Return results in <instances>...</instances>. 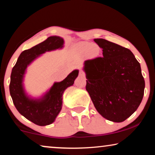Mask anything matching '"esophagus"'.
I'll list each match as a JSON object with an SVG mask.
<instances>
[{"instance_id":"esophagus-1","label":"esophagus","mask_w":155,"mask_h":155,"mask_svg":"<svg viewBox=\"0 0 155 155\" xmlns=\"http://www.w3.org/2000/svg\"><path fill=\"white\" fill-rule=\"evenodd\" d=\"M79 76H80V77H82V78H84V76H85V74H84L83 71H80V73H79Z\"/></svg>"}]
</instances>
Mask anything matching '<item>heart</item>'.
I'll return each instance as SVG.
<instances>
[{
	"label": "heart",
	"mask_w": 155,
	"mask_h": 155,
	"mask_svg": "<svg viewBox=\"0 0 155 155\" xmlns=\"http://www.w3.org/2000/svg\"><path fill=\"white\" fill-rule=\"evenodd\" d=\"M80 48L81 49V51L83 53H87V52H90V54L91 56H94L97 54V53L96 54L95 52H97V48L96 46H93L92 44L89 43V42H82L79 44Z\"/></svg>",
	"instance_id": "heart-1"
}]
</instances>
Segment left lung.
I'll return each mask as SVG.
<instances>
[{
	"mask_svg": "<svg viewBox=\"0 0 155 155\" xmlns=\"http://www.w3.org/2000/svg\"><path fill=\"white\" fill-rule=\"evenodd\" d=\"M94 41L102 48L103 56L84 61L86 90L99 114L111 121L123 122L143 98L140 65L128 48L104 39Z\"/></svg>",
	"mask_w": 155,
	"mask_h": 155,
	"instance_id": "obj_1",
	"label": "left lung"
}]
</instances>
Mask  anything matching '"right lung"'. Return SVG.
<instances>
[{
	"instance_id": "obj_1",
	"label": "right lung",
	"mask_w": 155,
	"mask_h": 155,
	"mask_svg": "<svg viewBox=\"0 0 155 155\" xmlns=\"http://www.w3.org/2000/svg\"><path fill=\"white\" fill-rule=\"evenodd\" d=\"M64 40L58 36H51L45 41L21 53L12 70L10 93L17 110L21 115L40 126L51 124L62 109L64 91L74 84L79 71L74 70L61 82H55L39 98L27 94L25 90V75L27 68L35 59L47 51L63 48Z\"/></svg>"
}]
</instances>
